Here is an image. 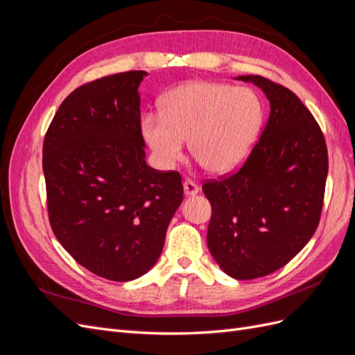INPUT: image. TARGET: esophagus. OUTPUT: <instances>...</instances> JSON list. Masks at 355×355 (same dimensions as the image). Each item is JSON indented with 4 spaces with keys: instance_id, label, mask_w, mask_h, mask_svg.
<instances>
[{
    "instance_id": "esophagus-1",
    "label": "esophagus",
    "mask_w": 355,
    "mask_h": 355,
    "mask_svg": "<svg viewBox=\"0 0 355 355\" xmlns=\"http://www.w3.org/2000/svg\"><path fill=\"white\" fill-rule=\"evenodd\" d=\"M198 191H200V188H198V185L196 184L194 180L187 179V180L184 182V192H185V196H187V197L197 196V194H198Z\"/></svg>"
}]
</instances>
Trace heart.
Wrapping results in <instances>:
<instances>
[{
  "instance_id": "1",
  "label": "heart",
  "mask_w": 355,
  "mask_h": 355,
  "mask_svg": "<svg viewBox=\"0 0 355 355\" xmlns=\"http://www.w3.org/2000/svg\"><path fill=\"white\" fill-rule=\"evenodd\" d=\"M263 102L254 90L227 83L188 81L163 101V112H148L141 130L158 167L168 170L184 157L185 141L211 173L240 167L259 137Z\"/></svg>"
}]
</instances>
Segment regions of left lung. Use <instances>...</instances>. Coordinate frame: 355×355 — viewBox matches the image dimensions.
I'll return each mask as SVG.
<instances>
[{
  "instance_id": "8db88e82",
  "label": "left lung",
  "mask_w": 355,
  "mask_h": 355,
  "mask_svg": "<svg viewBox=\"0 0 355 355\" xmlns=\"http://www.w3.org/2000/svg\"><path fill=\"white\" fill-rule=\"evenodd\" d=\"M239 80L262 89L270 118L240 170L206 180L202 191L211 256L232 278L253 280L280 270L314 235L329 158L323 132L293 92L261 75Z\"/></svg>"
}]
</instances>
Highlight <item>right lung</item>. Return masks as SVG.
<instances>
[{
  "label": "right lung",
  "mask_w": 355,
  "mask_h": 355,
  "mask_svg": "<svg viewBox=\"0 0 355 355\" xmlns=\"http://www.w3.org/2000/svg\"><path fill=\"white\" fill-rule=\"evenodd\" d=\"M128 71L75 89L42 145L51 230L75 261L111 282L146 274L184 200L178 171L146 164L139 84Z\"/></svg>",
  "instance_id": "add662e5"
}]
</instances>
